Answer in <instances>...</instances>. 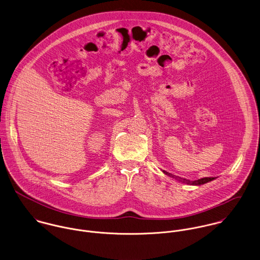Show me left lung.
I'll list each match as a JSON object with an SVG mask.
<instances>
[{
  "label": "left lung",
  "mask_w": 260,
  "mask_h": 260,
  "mask_svg": "<svg viewBox=\"0 0 260 260\" xmlns=\"http://www.w3.org/2000/svg\"><path fill=\"white\" fill-rule=\"evenodd\" d=\"M162 173L166 174L167 176H169V177H171V178H173V179H175V180H177V181L183 183V184L192 185V186H200V185L206 184V183H209V182H211V181H213V180L216 179V178H208V177H206V178L198 179V180H195V181H190V180H187V179H184V178L175 176V175H173V174H171V173H168V172H166V171H162Z\"/></svg>",
  "instance_id": "1"
}]
</instances>
